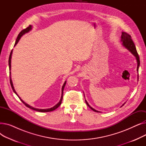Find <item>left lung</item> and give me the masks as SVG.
<instances>
[{"label":"left lung","mask_w":146,"mask_h":146,"mask_svg":"<svg viewBox=\"0 0 146 146\" xmlns=\"http://www.w3.org/2000/svg\"><path fill=\"white\" fill-rule=\"evenodd\" d=\"M121 41L122 42V45H123L124 47L128 49L129 51H131V52L133 54L135 57L136 59H137V70L138 72V80H139V67L140 66V58H139V56L138 54L135 44L134 43V42L133 41L132 39H131V36L129 34H128V33H125V32H122V35H121ZM85 102L87 104V105L89 107V108L93 110L95 112H99V111L95 110V109H94L93 108L89 105V104L88 103V102L86 101V100L85 99ZM124 104L122 105L123 106Z\"/></svg>","instance_id":"left-lung-1"}]
</instances>
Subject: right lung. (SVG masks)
<instances>
[{"label": "right lung", "mask_w": 146, "mask_h": 146, "mask_svg": "<svg viewBox=\"0 0 146 146\" xmlns=\"http://www.w3.org/2000/svg\"><path fill=\"white\" fill-rule=\"evenodd\" d=\"M31 28H32V26L31 25H29V27H28L27 28H26L25 29H24L23 30H22L19 33V34H18V37H17V40H16V42H15V45H14V46H15L17 45V44L18 42V41H19V40H20V38H21V37L24 35V34H25V33H28V32H29V31L31 29ZM12 50L11 51V53H10V56H9V70L11 71V57H12ZM9 73H10V74H9V77H10V83H11V87H12V90H13V91L15 93V94H16L18 97H19V98L20 99V100L22 102V103L24 104L27 107H28V108H30V109H32V110H35V111H39V112H50V111H54V110H55L56 109H57L58 107L61 105V101H62V99H63V90H64V86H65V85H66V82H64V85H63V86H62V89H61V99H60V102L56 105H55L54 106H53L52 108H48V109H44V110H42V109H36V108H33V107H32V106H29V105H28L27 104H26L25 102H24V101H23L22 99H21V98L18 96V95L17 94V92H16V91L15 90V89H14V88H13V83H12V79H11V72H9Z\"/></svg>", "instance_id": "obj_1"}]
</instances>
